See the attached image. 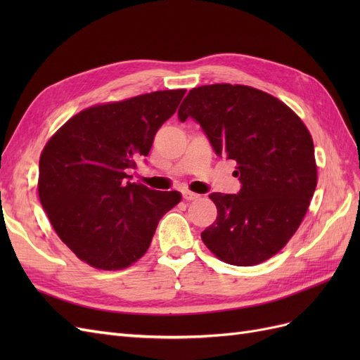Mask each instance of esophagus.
<instances>
[{"instance_id": "34e87169", "label": "esophagus", "mask_w": 360, "mask_h": 360, "mask_svg": "<svg viewBox=\"0 0 360 360\" xmlns=\"http://www.w3.org/2000/svg\"><path fill=\"white\" fill-rule=\"evenodd\" d=\"M183 198L186 201H193V200H198L200 195L195 193V192H191V191H184L183 192Z\"/></svg>"}]
</instances>
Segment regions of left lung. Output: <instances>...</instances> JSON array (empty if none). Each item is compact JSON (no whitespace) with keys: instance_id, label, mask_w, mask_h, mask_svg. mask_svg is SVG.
<instances>
[{"instance_id":"obj_1","label":"left lung","mask_w":360,"mask_h":360,"mask_svg":"<svg viewBox=\"0 0 360 360\" xmlns=\"http://www.w3.org/2000/svg\"><path fill=\"white\" fill-rule=\"evenodd\" d=\"M209 138L214 153L237 163L238 193H210L216 221L201 233L225 263L255 266L278 254L297 231L317 186L309 130L276 97L248 85L193 89L179 108Z\"/></svg>"}]
</instances>
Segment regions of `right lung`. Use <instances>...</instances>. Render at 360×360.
<instances>
[{
    "instance_id": "obj_1",
    "label": "right lung",
    "mask_w": 360,
    "mask_h": 360,
    "mask_svg": "<svg viewBox=\"0 0 360 360\" xmlns=\"http://www.w3.org/2000/svg\"><path fill=\"white\" fill-rule=\"evenodd\" d=\"M186 90L155 91L96 105L53 135L39 162V197L53 230L91 267L120 270L143 257L177 191L130 183L129 169L148 155L159 127Z\"/></svg>"
}]
</instances>
